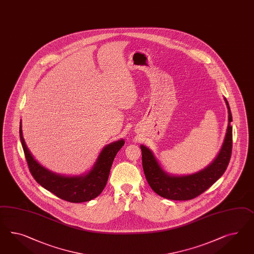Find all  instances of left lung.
<instances>
[{
	"instance_id": "obj_1",
	"label": "left lung",
	"mask_w": 254,
	"mask_h": 254,
	"mask_svg": "<svg viewBox=\"0 0 254 254\" xmlns=\"http://www.w3.org/2000/svg\"><path fill=\"white\" fill-rule=\"evenodd\" d=\"M225 101L228 110V126L224 143L213 163L198 173L189 176H171L162 169L152 151L144 145H140L145 177L151 190L158 195L173 200L194 199L223 176L232 152V127L230 125L232 115L226 98Z\"/></svg>"
}]
</instances>
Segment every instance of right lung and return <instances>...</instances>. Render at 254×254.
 Listing matches in <instances>:
<instances>
[{"label": "right lung", "mask_w": 254, "mask_h": 254, "mask_svg": "<svg viewBox=\"0 0 254 254\" xmlns=\"http://www.w3.org/2000/svg\"><path fill=\"white\" fill-rule=\"evenodd\" d=\"M19 135L28 169L35 180L58 198L75 203L89 201L102 193L109 178L114 159L125 144L124 139H120L106 145L98 156L92 169L88 174L66 177L50 171L35 160L25 143L22 135L21 122Z\"/></svg>", "instance_id": "right-lung-1"}]
</instances>
